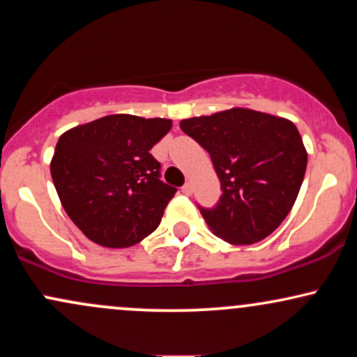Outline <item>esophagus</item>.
Returning <instances> with one entry per match:
<instances>
[{
  "instance_id": "1",
  "label": "esophagus",
  "mask_w": 357,
  "mask_h": 357,
  "mask_svg": "<svg viewBox=\"0 0 357 357\" xmlns=\"http://www.w3.org/2000/svg\"><path fill=\"white\" fill-rule=\"evenodd\" d=\"M181 191H183L186 196H191V195H192V184H191V183H186V184H184V186L181 188Z\"/></svg>"
}]
</instances>
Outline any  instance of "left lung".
Here are the masks:
<instances>
[{
    "label": "left lung",
    "mask_w": 357,
    "mask_h": 357,
    "mask_svg": "<svg viewBox=\"0 0 357 357\" xmlns=\"http://www.w3.org/2000/svg\"><path fill=\"white\" fill-rule=\"evenodd\" d=\"M179 126L210 154L218 174V203L198 204L210 230L233 245L267 238L292 210L304 181L307 153L297 127L238 107Z\"/></svg>",
    "instance_id": "8db88e82"
}]
</instances>
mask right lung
I'll return each instance as SVG.
<instances>
[{"label": "right lung", "instance_id": "obj_1", "mask_svg": "<svg viewBox=\"0 0 357 357\" xmlns=\"http://www.w3.org/2000/svg\"><path fill=\"white\" fill-rule=\"evenodd\" d=\"M169 119L114 114L73 127L56 142L50 171L70 220L102 247H132L161 223L178 191L149 153Z\"/></svg>", "mask_w": 357, "mask_h": 357}]
</instances>
